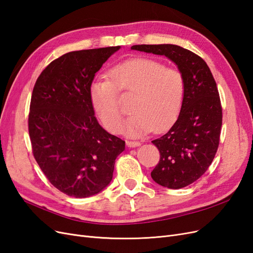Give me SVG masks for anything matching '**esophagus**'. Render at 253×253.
<instances>
[{"mask_svg": "<svg viewBox=\"0 0 253 253\" xmlns=\"http://www.w3.org/2000/svg\"><path fill=\"white\" fill-rule=\"evenodd\" d=\"M141 143L140 141H132V140H127L126 141V145L128 148H136V147H139Z\"/></svg>", "mask_w": 253, "mask_h": 253, "instance_id": "1", "label": "esophagus"}]
</instances>
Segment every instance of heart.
<instances>
[{
    "mask_svg": "<svg viewBox=\"0 0 253 253\" xmlns=\"http://www.w3.org/2000/svg\"><path fill=\"white\" fill-rule=\"evenodd\" d=\"M120 94L135 95L131 115L122 132L129 136L163 131L178 117L185 99L186 83L175 68L152 59H133L114 66L109 80L95 79L89 86V100L95 114L106 129L119 132L122 112Z\"/></svg>",
    "mask_w": 253,
    "mask_h": 253,
    "instance_id": "heart-1",
    "label": "heart"
}]
</instances>
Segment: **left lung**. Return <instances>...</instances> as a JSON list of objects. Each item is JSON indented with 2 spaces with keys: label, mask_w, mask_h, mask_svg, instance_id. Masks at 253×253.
Instances as JSON below:
<instances>
[{
  "label": "left lung",
  "mask_w": 253,
  "mask_h": 253,
  "mask_svg": "<svg viewBox=\"0 0 253 253\" xmlns=\"http://www.w3.org/2000/svg\"><path fill=\"white\" fill-rule=\"evenodd\" d=\"M131 49L167 57L185 78V99L177 120L152 141L160 159L151 176L166 188L187 187L207 171L218 148L223 113L216 82L200 56L178 45L142 44Z\"/></svg>",
  "instance_id": "8db88e82"
}]
</instances>
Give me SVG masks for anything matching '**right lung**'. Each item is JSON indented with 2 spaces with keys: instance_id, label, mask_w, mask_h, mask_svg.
<instances>
[{
  "instance_id": "add662e5",
  "label": "right lung",
  "mask_w": 253,
  "mask_h": 253,
  "mask_svg": "<svg viewBox=\"0 0 253 253\" xmlns=\"http://www.w3.org/2000/svg\"><path fill=\"white\" fill-rule=\"evenodd\" d=\"M119 48L67 52L36 81L28 116L33 153L51 185L68 196L101 192L125 151L126 142L98 124L88 93L95 74Z\"/></svg>"
}]
</instances>
